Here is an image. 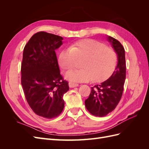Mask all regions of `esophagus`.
<instances>
[{
  "instance_id": "esophagus-1",
  "label": "esophagus",
  "mask_w": 149,
  "mask_h": 149,
  "mask_svg": "<svg viewBox=\"0 0 149 149\" xmlns=\"http://www.w3.org/2000/svg\"><path fill=\"white\" fill-rule=\"evenodd\" d=\"M78 86V84H77V83H72V82L69 83L70 88H74V87Z\"/></svg>"
}]
</instances>
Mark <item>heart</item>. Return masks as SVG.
<instances>
[{
	"label": "heart",
	"instance_id": "b5f03b06",
	"mask_svg": "<svg viewBox=\"0 0 149 149\" xmlns=\"http://www.w3.org/2000/svg\"><path fill=\"white\" fill-rule=\"evenodd\" d=\"M78 60H83L82 68L68 71L66 78L76 82L103 81L109 78L118 64V55L113 49L94 40H83L71 44L61 52L58 58L63 70L73 68Z\"/></svg>",
	"mask_w": 149,
	"mask_h": 149
}]
</instances>
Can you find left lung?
<instances>
[{
  "mask_svg": "<svg viewBox=\"0 0 149 149\" xmlns=\"http://www.w3.org/2000/svg\"><path fill=\"white\" fill-rule=\"evenodd\" d=\"M107 39L118 54V63L111 77L101 84L94 85L85 106L92 115L103 117L112 112L118 106L124 91L126 76L125 49L118 40L110 36Z\"/></svg>",
  "mask_w": 149,
  "mask_h": 149,
  "instance_id": "obj_1",
  "label": "left lung"
}]
</instances>
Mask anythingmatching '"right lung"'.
Segmentation results:
<instances>
[{
  "label": "right lung",
  "mask_w": 149,
  "mask_h": 149,
  "mask_svg": "<svg viewBox=\"0 0 149 149\" xmlns=\"http://www.w3.org/2000/svg\"><path fill=\"white\" fill-rule=\"evenodd\" d=\"M61 37L39 31L25 45L21 64V84L25 97L36 114L47 119L59 116L65 106L63 99L68 82L60 74L55 49Z\"/></svg>",
  "instance_id": "obj_1"
}]
</instances>
